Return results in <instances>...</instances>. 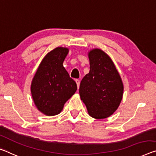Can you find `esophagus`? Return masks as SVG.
I'll return each mask as SVG.
<instances>
[{
	"label": "esophagus",
	"mask_w": 156,
	"mask_h": 156,
	"mask_svg": "<svg viewBox=\"0 0 156 156\" xmlns=\"http://www.w3.org/2000/svg\"><path fill=\"white\" fill-rule=\"evenodd\" d=\"M75 82L76 83V85H77V87H80V81L79 80H75Z\"/></svg>",
	"instance_id": "obj_1"
}]
</instances>
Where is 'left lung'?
Instances as JSON below:
<instances>
[{"instance_id":"1","label":"left lung","mask_w":156,"mask_h":156,"mask_svg":"<svg viewBox=\"0 0 156 156\" xmlns=\"http://www.w3.org/2000/svg\"><path fill=\"white\" fill-rule=\"evenodd\" d=\"M90 71L80 83V95L88 113L94 119L112 116L123 95V83L114 62L100 49L88 52Z\"/></svg>"}]
</instances>
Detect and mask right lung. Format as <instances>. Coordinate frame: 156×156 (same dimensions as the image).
Masks as SVG:
<instances>
[{"label":"right lung","mask_w":156,"mask_h":156,"mask_svg":"<svg viewBox=\"0 0 156 156\" xmlns=\"http://www.w3.org/2000/svg\"><path fill=\"white\" fill-rule=\"evenodd\" d=\"M68 52V48L58 47L47 53L31 81L30 92L34 104L46 116L61 113L65 103L77 89L76 82L63 65Z\"/></svg>","instance_id":"obj_1"}]
</instances>
